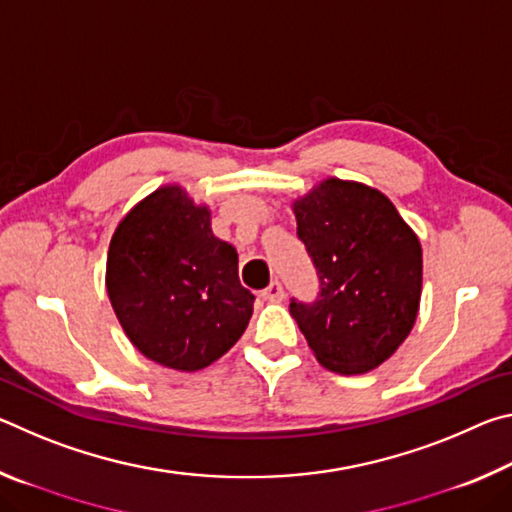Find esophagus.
<instances>
[{"mask_svg":"<svg viewBox=\"0 0 512 512\" xmlns=\"http://www.w3.org/2000/svg\"><path fill=\"white\" fill-rule=\"evenodd\" d=\"M262 298L268 302H280L284 298V289L280 282H271L268 287L262 291Z\"/></svg>","mask_w":512,"mask_h":512,"instance_id":"obj_1","label":"esophagus"}]
</instances>
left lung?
Wrapping results in <instances>:
<instances>
[{
    "label": "left lung",
    "mask_w": 512,
    "mask_h": 512,
    "mask_svg": "<svg viewBox=\"0 0 512 512\" xmlns=\"http://www.w3.org/2000/svg\"><path fill=\"white\" fill-rule=\"evenodd\" d=\"M318 296L289 311L325 368L361 375L400 348L422 293V248L388 198L329 178L293 205Z\"/></svg>",
    "instance_id": "1"
}]
</instances>
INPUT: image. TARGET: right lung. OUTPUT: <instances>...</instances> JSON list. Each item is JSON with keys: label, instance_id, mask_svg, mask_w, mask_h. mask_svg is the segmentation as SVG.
<instances>
[{"label": "right lung", "instance_id": "add662e5", "mask_svg": "<svg viewBox=\"0 0 512 512\" xmlns=\"http://www.w3.org/2000/svg\"><path fill=\"white\" fill-rule=\"evenodd\" d=\"M106 287L135 348L183 372L223 357L253 316L237 250L212 235L210 210L176 185L146 196L117 225Z\"/></svg>", "mask_w": 512, "mask_h": 512}]
</instances>
